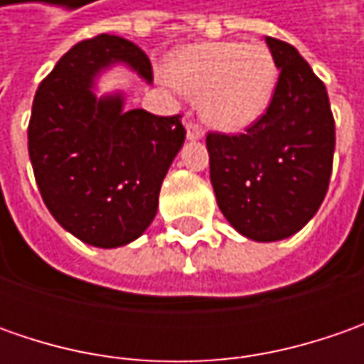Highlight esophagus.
<instances>
[{
	"label": "esophagus",
	"instance_id": "34e87169",
	"mask_svg": "<svg viewBox=\"0 0 364 364\" xmlns=\"http://www.w3.org/2000/svg\"><path fill=\"white\" fill-rule=\"evenodd\" d=\"M186 135H188V139H200L204 135V129L194 121H186Z\"/></svg>",
	"mask_w": 364,
	"mask_h": 364
}]
</instances>
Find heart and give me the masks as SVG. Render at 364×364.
<instances>
[{"mask_svg":"<svg viewBox=\"0 0 364 364\" xmlns=\"http://www.w3.org/2000/svg\"><path fill=\"white\" fill-rule=\"evenodd\" d=\"M166 73L176 89L196 99L204 121L225 132L255 123L277 85L275 58L261 42L192 44L176 52Z\"/></svg>","mask_w":364,"mask_h":364,"instance_id":"b5f03b06","label":"heart"}]
</instances>
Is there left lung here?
<instances>
[{
    "mask_svg": "<svg viewBox=\"0 0 364 364\" xmlns=\"http://www.w3.org/2000/svg\"><path fill=\"white\" fill-rule=\"evenodd\" d=\"M279 78L267 111L245 133L208 132L210 182L218 208L253 241L298 232L326 196L334 117L326 87L300 52L265 38Z\"/></svg>",
    "mask_w": 364,
    "mask_h": 364,
    "instance_id": "8db88e82",
    "label": "left lung"
}]
</instances>
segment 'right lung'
I'll return each mask as SVG.
<instances>
[{"label": "right lung", "mask_w": 364, "mask_h": 364, "mask_svg": "<svg viewBox=\"0 0 364 364\" xmlns=\"http://www.w3.org/2000/svg\"><path fill=\"white\" fill-rule=\"evenodd\" d=\"M117 60L154 78L147 54L129 40H82L40 82L28 125L30 161L50 215L103 249L132 243L149 227L161 180L186 137L180 115L123 111L119 95H92V78Z\"/></svg>", "instance_id": "1"}]
</instances>
